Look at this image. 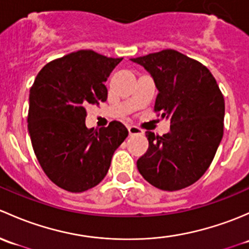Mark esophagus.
<instances>
[{
	"label": "esophagus",
	"mask_w": 249,
	"mask_h": 249,
	"mask_svg": "<svg viewBox=\"0 0 249 249\" xmlns=\"http://www.w3.org/2000/svg\"><path fill=\"white\" fill-rule=\"evenodd\" d=\"M128 133H129V135H140L142 134V130L140 128L135 127V125H129L128 127Z\"/></svg>",
	"instance_id": "1"
}]
</instances>
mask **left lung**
<instances>
[{
	"mask_svg": "<svg viewBox=\"0 0 249 249\" xmlns=\"http://www.w3.org/2000/svg\"><path fill=\"white\" fill-rule=\"evenodd\" d=\"M130 61L142 66L158 89L155 111L170 121V132H146L148 148L138 160L139 173L162 191H178L209 169L223 138L224 98L204 65L166 49Z\"/></svg>",
	"mask_w": 249,
	"mask_h": 249,
	"instance_id": "obj_1",
	"label": "left lung"
}]
</instances>
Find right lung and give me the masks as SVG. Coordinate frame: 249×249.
<instances>
[{"label": "right lung", "mask_w": 249, "mask_h": 249, "mask_svg": "<svg viewBox=\"0 0 249 249\" xmlns=\"http://www.w3.org/2000/svg\"><path fill=\"white\" fill-rule=\"evenodd\" d=\"M121 61L79 50L45 65L31 87V142L44 173L60 188L80 193L97 186L128 137L119 121L99 129L85 124L86 107L107 101L104 83Z\"/></svg>", "instance_id": "obj_1"}]
</instances>
